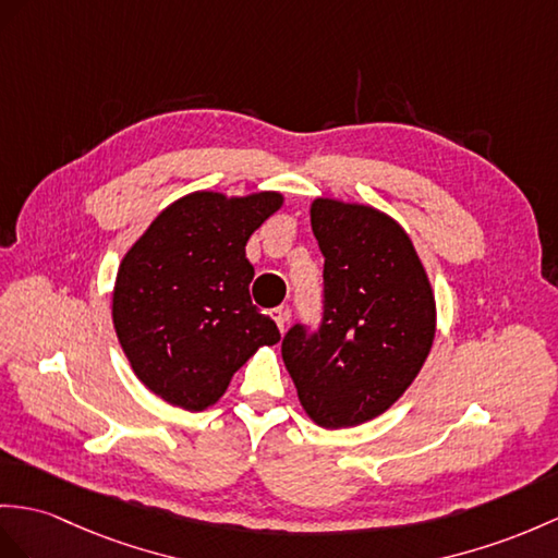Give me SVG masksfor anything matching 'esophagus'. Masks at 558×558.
I'll use <instances>...</instances> for the list:
<instances>
[{
  "instance_id": "obj_1",
  "label": "esophagus",
  "mask_w": 558,
  "mask_h": 558,
  "mask_svg": "<svg viewBox=\"0 0 558 558\" xmlns=\"http://www.w3.org/2000/svg\"><path fill=\"white\" fill-rule=\"evenodd\" d=\"M271 315V319L277 322V326H279V331H283L287 329V324H289V319H291V310L287 307V305H279V307H275L269 312Z\"/></svg>"
}]
</instances>
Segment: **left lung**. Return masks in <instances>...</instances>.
I'll use <instances>...</instances> for the list:
<instances>
[{
  "instance_id": "1",
  "label": "left lung",
  "mask_w": 558,
  "mask_h": 558,
  "mask_svg": "<svg viewBox=\"0 0 558 558\" xmlns=\"http://www.w3.org/2000/svg\"><path fill=\"white\" fill-rule=\"evenodd\" d=\"M310 220L324 255V312L315 331L291 326L281 357L307 416L348 428L384 414L410 388L436 336V301L392 217L317 198Z\"/></svg>"
}]
</instances>
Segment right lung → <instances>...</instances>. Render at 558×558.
I'll list each match as a JSON object with an SVG mask.
<instances>
[{
	"label": "right lung",
	"instance_id": "obj_1",
	"mask_svg": "<svg viewBox=\"0 0 558 558\" xmlns=\"http://www.w3.org/2000/svg\"><path fill=\"white\" fill-rule=\"evenodd\" d=\"M281 194H189L162 210L122 257L113 324L140 381L201 412L225 396L239 366L275 345L277 324L251 301L246 243Z\"/></svg>",
	"mask_w": 558,
	"mask_h": 558
}]
</instances>
